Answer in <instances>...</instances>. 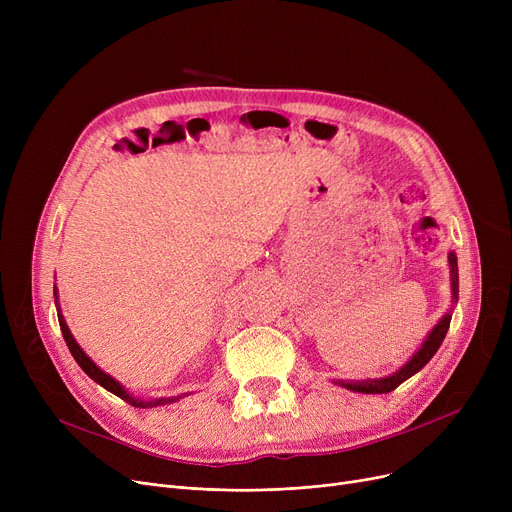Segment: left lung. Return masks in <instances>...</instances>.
<instances>
[{
  "instance_id": "1",
  "label": "left lung",
  "mask_w": 512,
  "mask_h": 512,
  "mask_svg": "<svg viewBox=\"0 0 512 512\" xmlns=\"http://www.w3.org/2000/svg\"><path fill=\"white\" fill-rule=\"evenodd\" d=\"M448 267H450V292H452V307L440 317L438 324L432 328L425 336V340L421 342V346L413 353V357L402 365L400 369H396L390 375H384V378H375V380H334L332 384L346 388L351 392H359V394H386L392 392L394 388H398L402 382L409 380L411 375H415L419 369H423L427 365V361L432 359L450 328V319H452V309L459 301V263H456V255L454 251L448 253Z\"/></svg>"
}]
</instances>
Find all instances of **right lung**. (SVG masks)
<instances>
[{"instance_id": "1", "label": "right lung", "mask_w": 512, "mask_h": 512, "mask_svg": "<svg viewBox=\"0 0 512 512\" xmlns=\"http://www.w3.org/2000/svg\"><path fill=\"white\" fill-rule=\"evenodd\" d=\"M53 297H56V309H58L60 328H62V334H64V340H66V344H68V348H70V353H72L74 361L80 365V369H83L93 382H97L99 386H103L107 392H112V394L120 396L122 400L130 402V405L137 407V409H149V407H159V405H172V402H176V400L188 396V394H180V396H164V398H153V400H141V398H137V396H132L118 380L112 378L110 373H105L101 367H97L95 361H93V359L83 351V348H80V344L74 340V336H72V332H70V328H68V324H66V319H64V315H62V309H60V303H58V288H56V286H53Z\"/></svg>"}]
</instances>
